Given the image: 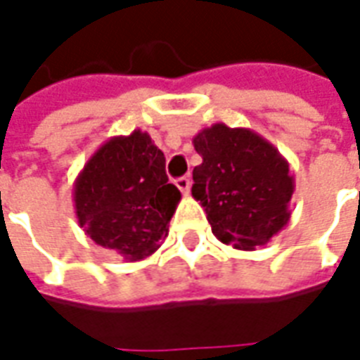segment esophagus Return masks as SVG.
I'll return each mask as SVG.
<instances>
[{
    "label": "esophagus",
    "instance_id": "esophagus-1",
    "mask_svg": "<svg viewBox=\"0 0 360 360\" xmlns=\"http://www.w3.org/2000/svg\"><path fill=\"white\" fill-rule=\"evenodd\" d=\"M175 185H177V188L183 195H188V188H191V179L188 177H179V179L175 181Z\"/></svg>",
    "mask_w": 360,
    "mask_h": 360
}]
</instances>
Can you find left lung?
I'll use <instances>...</instances> for the list:
<instances>
[{
    "label": "left lung",
    "instance_id": "8db88e82",
    "mask_svg": "<svg viewBox=\"0 0 360 360\" xmlns=\"http://www.w3.org/2000/svg\"><path fill=\"white\" fill-rule=\"evenodd\" d=\"M202 164L193 169V196L219 241L255 250L291 219L295 177L279 150L245 127L214 123L193 139Z\"/></svg>",
    "mask_w": 360,
    "mask_h": 360
}]
</instances>
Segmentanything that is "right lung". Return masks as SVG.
<instances>
[{
    "mask_svg": "<svg viewBox=\"0 0 360 360\" xmlns=\"http://www.w3.org/2000/svg\"><path fill=\"white\" fill-rule=\"evenodd\" d=\"M79 226L127 262L152 257L169 233L181 200L165 175V156L148 133L111 136L90 156L73 185Z\"/></svg>",
    "mask_w": 360,
    "mask_h": 360,
    "instance_id": "obj_1",
    "label": "right lung"
}]
</instances>
